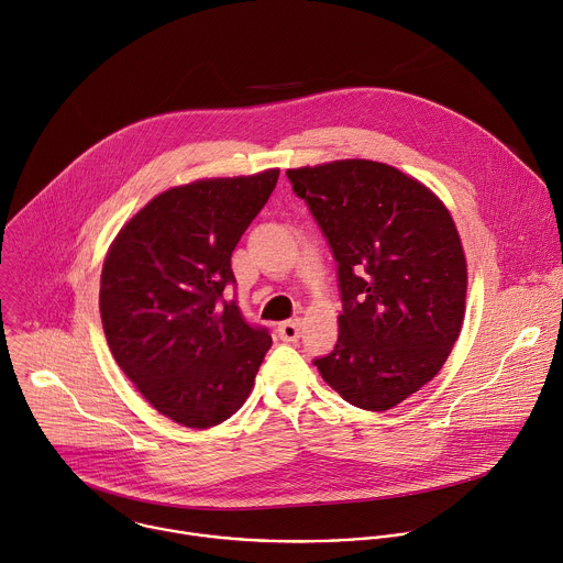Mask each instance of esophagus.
<instances>
[{
    "label": "esophagus",
    "instance_id": "1",
    "mask_svg": "<svg viewBox=\"0 0 563 563\" xmlns=\"http://www.w3.org/2000/svg\"><path fill=\"white\" fill-rule=\"evenodd\" d=\"M300 330H302L300 318H291V320H285V323L278 325V336H280V341L291 343L300 336Z\"/></svg>",
    "mask_w": 563,
    "mask_h": 563
}]
</instances>
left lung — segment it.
Wrapping results in <instances>:
<instances>
[{
  "label": "left lung",
  "mask_w": 563,
  "mask_h": 563,
  "mask_svg": "<svg viewBox=\"0 0 563 563\" xmlns=\"http://www.w3.org/2000/svg\"><path fill=\"white\" fill-rule=\"evenodd\" d=\"M287 178L339 265L341 334L313 365L347 404L389 410L439 374L459 339L467 269L454 220L419 180L372 159Z\"/></svg>",
  "instance_id": "left-lung-1"
}]
</instances>
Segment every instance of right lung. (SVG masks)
<instances>
[{
  "label": "right lung",
  "instance_id": "add662e5",
  "mask_svg": "<svg viewBox=\"0 0 563 563\" xmlns=\"http://www.w3.org/2000/svg\"><path fill=\"white\" fill-rule=\"evenodd\" d=\"M278 169L198 180L155 196L118 233L100 280L113 358L172 421L211 428L252 391L272 347L235 298L231 254L269 200Z\"/></svg>",
  "mask_w": 563,
  "mask_h": 563
}]
</instances>
